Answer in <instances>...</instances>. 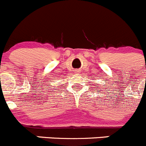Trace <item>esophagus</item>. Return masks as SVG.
<instances>
[{"mask_svg":"<svg viewBox=\"0 0 146 146\" xmlns=\"http://www.w3.org/2000/svg\"><path fill=\"white\" fill-rule=\"evenodd\" d=\"M76 73H80V70H76Z\"/></svg>","mask_w":146,"mask_h":146,"instance_id":"obj_1","label":"esophagus"}]
</instances>
